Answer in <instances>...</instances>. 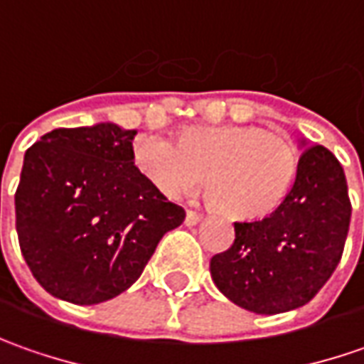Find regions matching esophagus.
Returning a JSON list of instances; mask_svg holds the SVG:
<instances>
[{
	"label": "esophagus",
	"instance_id": "34e87169",
	"mask_svg": "<svg viewBox=\"0 0 364 364\" xmlns=\"http://www.w3.org/2000/svg\"><path fill=\"white\" fill-rule=\"evenodd\" d=\"M200 220H203V215H200V213H194V210H188V213H186V218H184V223H186L188 227L198 225Z\"/></svg>",
	"mask_w": 364,
	"mask_h": 364
}]
</instances>
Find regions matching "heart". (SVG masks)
I'll list each match as a JSON object with an SVG mask.
<instances>
[{
	"label": "heart",
	"instance_id": "b5f03b06",
	"mask_svg": "<svg viewBox=\"0 0 364 364\" xmlns=\"http://www.w3.org/2000/svg\"><path fill=\"white\" fill-rule=\"evenodd\" d=\"M298 161L289 139L253 125L188 127L180 141L151 133L135 144L137 168L161 194H188L208 174L210 200L235 220H257L277 210L294 186Z\"/></svg>",
	"mask_w": 364,
	"mask_h": 364
}]
</instances>
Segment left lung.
<instances>
[{
  "instance_id": "left-lung-1",
  "label": "left lung",
  "mask_w": 364,
  "mask_h": 364,
  "mask_svg": "<svg viewBox=\"0 0 364 364\" xmlns=\"http://www.w3.org/2000/svg\"><path fill=\"white\" fill-rule=\"evenodd\" d=\"M350 210L341 161L324 146L304 149L279 208L261 220L235 223L232 245L210 259L215 286L255 314L308 304L343 257Z\"/></svg>"
}]
</instances>
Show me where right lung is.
<instances>
[{"instance_id": "right-lung-1", "label": "right lung", "mask_w": 364, "mask_h": 364, "mask_svg": "<svg viewBox=\"0 0 364 364\" xmlns=\"http://www.w3.org/2000/svg\"><path fill=\"white\" fill-rule=\"evenodd\" d=\"M135 133L117 123L60 127L23 156L16 190L21 255L58 300L92 306L119 296L186 217L133 164Z\"/></svg>"}]
</instances>
